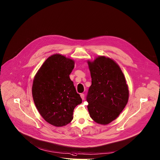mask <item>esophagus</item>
Instances as JSON below:
<instances>
[{"instance_id":"obj_1","label":"esophagus","mask_w":160,"mask_h":160,"mask_svg":"<svg viewBox=\"0 0 160 160\" xmlns=\"http://www.w3.org/2000/svg\"><path fill=\"white\" fill-rule=\"evenodd\" d=\"M81 99H82V100H84V93H81Z\"/></svg>"}]
</instances>
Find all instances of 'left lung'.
<instances>
[{"label": "left lung", "mask_w": 160, "mask_h": 160, "mask_svg": "<svg viewBox=\"0 0 160 160\" xmlns=\"http://www.w3.org/2000/svg\"><path fill=\"white\" fill-rule=\"evenodd\" d=\"M88 63L92 78L87 96L89 114L96 123L107 125L127 104L128 86L118 64L111 59L99 56Z\"/></svg>", "instance_id": "8db88e82"}]
</instances>
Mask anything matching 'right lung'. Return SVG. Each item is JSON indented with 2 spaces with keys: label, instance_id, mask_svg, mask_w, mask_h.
I'll list each match as a JSON object with an SVG mask.
<instances>
[{
  "label": "right lung",
  "instance_id": "obj_1",
  "mask_svg": "<svg viewBox=\"0 0 160 160\" xmlns=\"http://www.w3.org/2000/svg\"><path fill=\"white\" fill-rule=\"evenodd\" d=\"M74 61L60 54L47 59L36 73L32 96L39 114L46 121L62 127L73 119V112L82 102L69 75Z\"/></svg>",
  "mask_w": 160,
  "mask_h": 160
}]
</instances>
